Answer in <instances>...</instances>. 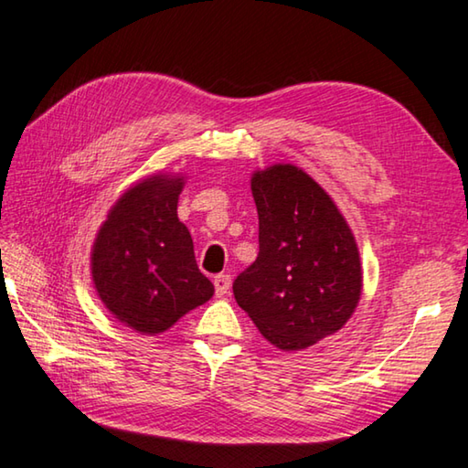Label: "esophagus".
Wrapping results in <instances>:
<instances>
[{"label": "esophagus", "instance_id": "obj_1", "mask_svg": "<svg viewBox=\"0 0 468 468\" xmlns=\"http://www.w3.org/2000/svg\"><path fill=\"white\" fill-rule=\"evenodd\" d=\"M229 289H231V274H217L215 276V291L218 297H223L229 292Z\"/></svg>", "mask_w": 468, "mask_h": 468}]
</instances>
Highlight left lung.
Instances as JSON below:
<instances>
[{"label": "left lung", "mask_w": 468, "mask_h": 468, "mask_svg": "<svg viewBox=\"0 0 468 468\" xmlns=\"http://www.w3.org/2000/svg\"><path fill=\"white\" fill-rule=\"evenodd\" d=\"M251 194L260 251L233 295L264 338L299 351L335 335L357 307V243L330 196L292 165L258 171Z\"/></svg>", "instance_id": "1"}]
</instances>
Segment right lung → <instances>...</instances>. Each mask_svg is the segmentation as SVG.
<instances>
[{"label":"right lung","instance_id":"add662e5","mask_svg":"<svg viewBox=\"0 0 468 468\" xmlns=\"http://www.w3.org/2000/svg\"><path fill=\"white\" fill-rule=\"evenodd\" d=\"M184 181L150 177L125 192L101 227L92 279L107 310L142 335H158L215 292L177 218Z\"/></svg>","mask_w":468,"mask_h":468}]
</instances>
